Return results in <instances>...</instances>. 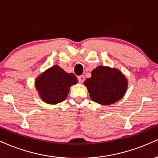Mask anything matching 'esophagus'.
<instances>
[{
    "label": "esophagus",
    "instance_id": "obj_1",
    "mask_svg": "<svg viewBox=\"0 0 158 158\" xmlns=\"http://www.w3.org/2000/svg\"><path fill=\"white\" fill-rule=\"evenodd\" d=\"M77 79H78V81L80 83H83V81H84L85 77H84V76H83V75H80V76H78V77H77Z\"/></svg>",
    "mask_w": 158,
    "mask_h": 158
}]
</instances>
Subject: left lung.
Returning <instances> with one entry per match:
<instances>
[{
	"mask_svg": "<svg viewBox=\"0 0 158 158\" xmlns=\"http://www.w3.org/2000/svg\"><path fill=\"white\" fill-rule=\"evenodd\" d=\"M92 101L110 105L121 99L127 90L128 81L120 70L100 66L92 72L84 82Z\"/></svg>",
	"mask_w": 158,
	"mask_h": 158,
	"instance_id": "obj_1",
	"label": "left lung"
}]
</instances>
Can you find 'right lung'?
<instances>
[{"label":"right lung","mask_w":158,"mask_h":158,"mask_svg":"<svg viewBox=\"0 0 158 158\" xmlns=\"http://www.w3.org/2000/svg\"><path fill=\"white\" fill-rule=\"evenodd\" d=\"M77 82L74 74L67 73L56 65L37 77L35 88L43 101L49 104H57L66 100L70 86Z\"/></svg>","instance_id":"right-lung-1"}]
</instances>
